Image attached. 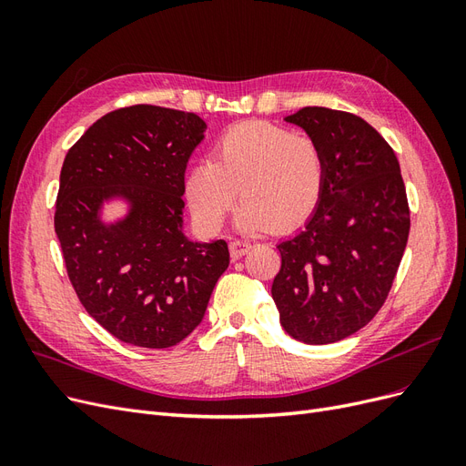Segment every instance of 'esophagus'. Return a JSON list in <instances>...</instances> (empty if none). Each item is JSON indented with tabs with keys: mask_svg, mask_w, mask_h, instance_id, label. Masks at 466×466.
Here are the masks:
<instances>
[{
	"mask_svg": "<svg viewBox=\"0 0 466 466\" xmlns=\"http://www.w3.org/2000/svg\"><path fill=\"white\" fill-rule=\"evenodd\" d=\"M250 248H252V243L243 241V238H235V241H231V245H229V250H231V257L233 258L245 257Z\"/></svg>",
	"mask_w": 466,
	"mask_h": 466,
	"instance_id": "34e87169",
	"label": "esophagus"
}]
</instances>
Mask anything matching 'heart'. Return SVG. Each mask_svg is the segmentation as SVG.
Segmentation results:
<instances>
[{
  "label": "heart",
  "instance_id": "obj_1",
  "mask_svg": "<svg viewBox=\"0 0 466 466\" xmlns=\"http://www.w3.org/2000/svg\"><path fill=\"white\" fill-rule=\"evenodd\" d=\"M324 180L327 161L313 136L248 120L219 136L214 161L204 159L190 168L187 200L206 229H218L238 192V229L286 231L313 216Z\"/></svg>",
  "mask_w": 466,
  "mask_h": 466
}]
</instances>
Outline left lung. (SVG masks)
Listing matches in <instances>:
<instances>
[{"label":"left lung","instance_id":"1","mask_svg":"<svg viewBox=\"0 0 466 466\" xmlns=\"http://www.w3.org/2000/svg\"><path fill=\"white\" fill-rule=\"evenodd\" d=\"M286 120L320 144L327 180L305 228L278 245L272 298L291 338L332 344L383 307L406 248L410 209L397 155L363 118L305 106Z\"/></svg>","mask_w":466,"mask_h":466}]
</instances>
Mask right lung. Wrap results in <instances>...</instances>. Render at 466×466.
Masks as SVG:
<instances>
[{
	"instance_id": "1",
	"label": "right lung",
	"mask_w": 466,
	"mask_h": 466,
	"mask_svg": "<svg viewBox=\"0 0 466 466\" xmlns=\"http://www.w3.org/2000/svg\"><path fill=\"white\" fill-rule=\"evenodd\" d=\"M194 112L134 105L98 118L67 151L54 229L69 281L86 311L118 340L171 348L198 327L228 243L182 233L185 171L206 132ZM120 198L129 214L100 219Z\"/></svg>"
}]
</instances>
